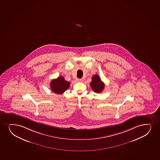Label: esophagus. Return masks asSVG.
Masks as SVG:
<instances>
[{
    "mask_svg": "<svg viewBox=\"0 0 160 160\" xmlns=\"http://www.w3.org/2000/svg\"><path fill=\"white\" fill-rule=\"evenodd\" d=\"M76 81H77V82H81V81H82V80L81 79H78V78H77L76 80H75Z\"/></svg>",
    "mask_w": 160,
    "mask_h": 160,
    "instance_id": "1",
    "label": "esophagus"
}]
</instances>
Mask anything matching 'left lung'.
I'll return each instance as SVG.
<instances>
[{
	"instance_id": "left-lung-1",
	"label": "left lung",
	"mask_w": 160,
	"mask_h": 160,
	"mask_svg": "<svg viewBox=\"0 0 160 160\" xmlns=\"http://www.w3.org/2000/svg\"><path fill=\"white\" fill-rule=\"evenodd\" d=\"M90 85L92 90L97 93L102 92L104 88V83L101 81L100 77L96 74L92 78Z\"/></svg>"
}]
</instances>
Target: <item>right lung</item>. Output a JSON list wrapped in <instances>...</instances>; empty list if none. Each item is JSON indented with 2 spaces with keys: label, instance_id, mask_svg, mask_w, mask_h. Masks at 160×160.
<instances>
[{
  "label": "right lung",
  "instance_id": "obj_1",
  "mask_svg": "<svg viewBox=\"0 0 160 160\" xmlns=\"http://www.w3.org/2000/svg\"><path fill=\"white\" fill-rule=\"evenodd\" d=\"M70 86V82L66 81L63 77L53 79L50 83L51 90L57 94H63Z\"/></svg>",
  "mask_w": 160,
  "mask_h": 160
}]
</instances>
